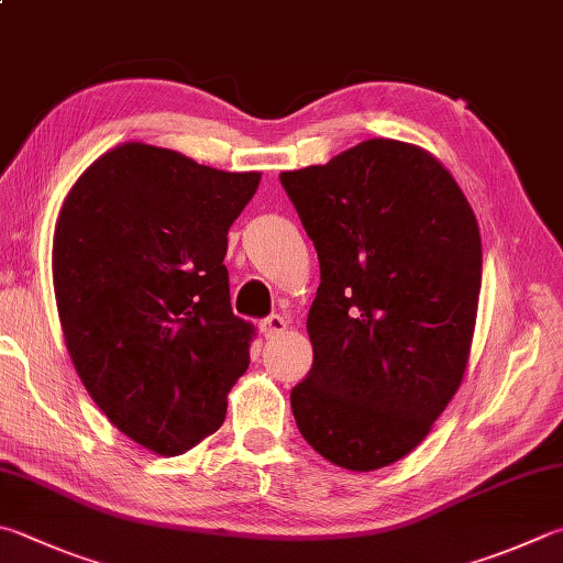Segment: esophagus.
<instances>
[{"instance_id":"obj_1","label":"esophagus","mask_w":563,"mask_h":563,"mask_svg":"<svg viewBox=\"0 0 563 563\" xmlns=\"http://www.w3.org/2000/svg\"><path fill=\"white\" fill-rule=\"evenodd\" d=\"M261 330L265 334V340H275V336H280L285 330H288V320L280 314H271L261 322Z\"/></svg>"}]
</instances>
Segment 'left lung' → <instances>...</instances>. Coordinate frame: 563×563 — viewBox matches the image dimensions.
Here are the masks:
<instances>
[{
	"label": "left lung",
	"mask_w": 563,
	"mask_h": 563,
	"mask_svg": "<svg viewBox=\"0 0 563 563\" xmlns=\"http://www.w3.org/2000/svg\"><path fill=\"white\" fill-rule=\"evenodd\" d=\"M280 184L320 258L295 423L334 465L386 467L463 382L483 280L477 219L451 172L398 140L360 142Z\"/></svg>",
	"instance_id": "8db88e82"
}]
</instances>
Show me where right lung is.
<instances>
[{"instance_id":"obj_1","label":"right lung","mask_w":563,"mask_h":563,"mask_svg":"<svg viewBox=\"0 0 563 563\" xmlns=\"http://www.w3.org/2000/svg\"><path fill=\"white\" fill-rule=\"evenodd\" d=\"M258 181L125 142L60 207L51 265L68 354L108 421L157 455L219 431L249 369L255 330L231 310L223 255Z\"/></svg>"}]
</instances>
